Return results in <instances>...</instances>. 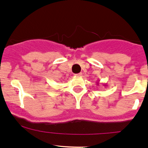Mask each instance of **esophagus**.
Returning a JSON list of instances; mask_svg holds the SVG:
<instances>
[{"instance_id":"34e87169","label":"esophagus","mask_w":148,"mask_h":148,"mask_svg":"<svg viewBox=\"0 0 148 148\" xmlns=\"http://www.w3.org/2000/svg\"><path fill=\"white\" fill-rule=\"evenodd\" d=\"M74 75L77 76V77H81V76L82 75V73H79V74H74Z\"/></svg>"}]
</instances>
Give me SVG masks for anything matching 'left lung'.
I'll list each match as a JSON object with an SVG mask.
<instances>
[{"mask_svg": "<svg viewBox=\"0 0 148 148\" xmlns=\"http://www.w3.org/2000/svg\"><path fill=\"white\" fill-rule=\"evenodd\" d=\"M97 84H98V85H99V82H97ZM104 86H105V85H104Z\"/></svg>", "mask_w": 148, "mask_h": 148, "instance_id": "left-lung-1", "label": "left lung"}]
</instances>
